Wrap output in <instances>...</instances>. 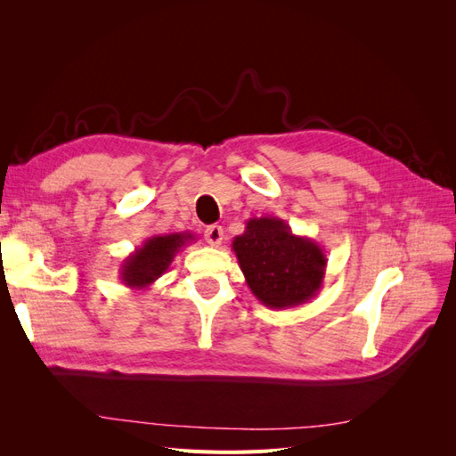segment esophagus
Returning <instances> with one entry per match:
<instances>
[{
	"label": "esophagus",
	"instance_id": "34e87169",
	"mask_svg": "<svg viewBox=\"0 0 456 456\" xmlns=\"http://www.w3.org/2000/svg\"><path fill=\"white\" fill-rule=\"evenodd\" d=\"M223 240H224L223 226L213 224V226H209V228L205 230V241L209 243L211 247H218L220 243H223Z\"/></svg>",
	"mask_w": 456,
	"mask_h": 456
}]
</instances>
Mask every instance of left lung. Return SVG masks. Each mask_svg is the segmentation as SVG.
<instances>
[{
	"mask_svg": "<svg viewBox=\"0 0 456 456\" xmlns=\"http://www.w3.org/2000/svg\"><path fill=\"white\" fill-rule=\"evenodd\" d=\"M232 241L251 293L275 310L300 306L323 285L327 256L320 243L297 236L278 216L249 218Z\"/></svg>",
	"mask_w": 456,
	"mask_h": 456,
	"instance_id": "1",
	"label": "left lung"
}]
</instances>
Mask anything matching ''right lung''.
<instances>
[{
	"instance_id": "obj_1",
	"label": "right lung",
	"mask_w": 456,
	"mask_h": 456,
	"mask_svg": "<svg viewBox=\"0 0 456 456\" xmlns=\"http://www.w3.org/2000/svg\"><path fill=\"white\" fill-rule=\"evenodd\" d=\"M194 240L196 236L190 232H176L165 233V236L148 238L141 247H136V249L121 262V283L129 289H134V291L148 289L167 272L175 255Z\"/></svg>"
}]
</instances>
